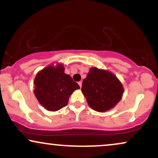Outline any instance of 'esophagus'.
<instances>
[{
    "instance_id": "esophagus-1",
    "label": "esophagus",
    "mask_w": 158,
    "mask_h": 158,
    "mask_svg": "<svg viewBox=\"0 0 158 158\" xmlns=\"http://www.w3.org/2000/svg\"><path fill=\"white\" fill-rule=\"evenodd\" d=\"M78 84H79V87H80V88H81V85H82V81H79V82H78Z\"/></svg>"
}]
</instances>
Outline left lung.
I'll return each instance as SVG.
<instances>
[{"instance_id": "obj_1", "label": "left lung", "mask_w": 158, "mask_h": 158, "mask_svg": "<svg viewBox=\"0 0 158 158\" xmlns=\"http://www.w3.org/2000/svg\"><path fill=\"white\" fill-rule=\"evenodd\" d=\"M81 92L92 109L105 112L113 108L120 101L124 88L118 78L111 72L91 68L82 81Z\"/></svg>"}]
</instances>
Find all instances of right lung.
I'll return each mask as SVG.
<instances>
[{"instance_id":"1","label":"right lung","mask_w":158,"mask_h":158,"mask_svg":"<svg viewBox=\"0 0 158 158\" xmlns=\"http://www.w3.org/2000/svg\"><path fill=\"white\" fill-rule=\"evenodd\" d=\"M35 94L40 104L50 111H56L66 106L70 96L79 89V85L70 75L64 73L62 64L48 65L36 74L34 79Z\"/></svg>"}]
</instances>
